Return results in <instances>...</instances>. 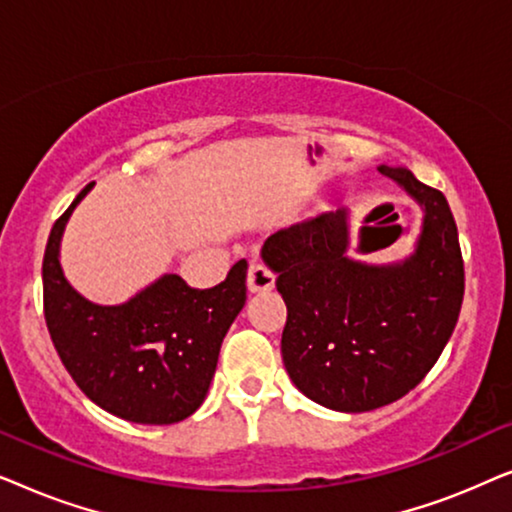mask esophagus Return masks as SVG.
Masks as SVG:
<instances>
[{"mask_svg":"<svg viewBox=\"0 0 512 512\" xmlns=\"http://www.w3.org/2000/svg\"><path fill=\"white\" fill-rule=\"evenodd\" d=\"M247 286L251 293H263L270 291L275 286V272H272L263 261H251L249 275H247Z\"/></svg>","mask_w":512,"mask_h":512,"instance_id":"obj_1","label":"esophagus"}]
</instances>
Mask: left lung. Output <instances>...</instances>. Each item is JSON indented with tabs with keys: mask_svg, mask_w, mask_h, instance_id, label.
<instances>
[{
	"mask_svg": "<svg viewBox=\"0 0 512 512\" xmlns=\"http://www.w3.org/2000/svg\"><path fill=\"white\" fill-rule=\"evenodd\" d=\"M424 207L417 249L396 265L352 261L347 216L319 214L263 244L286 303L282 356L314 403L368 412L415 389L443 354L464 300V258L445 195L382 165Z\"/></svg>",
	"mask_w": 512,
	"mask_h": 512,
	"instance_id": "obj_1",
	"label": "left lung"
}]
</instances>
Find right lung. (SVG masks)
<instances>
[{
  "label": "right lung",
  "instance_id": "add662e5",
  "mask_svg": "<svg viewBox=\"0 0 512 512\" xmlns=\"http://www.w3.org/2000/svg\"><path fill=\"white\" fill-rule=\"evenodd\" d=\"M88 184L53 223L44 265V317L67 373L90 401L137 424H174L205 401L221 342L247 300V261L212 289L165 275L123 305H95L67 284L60 237Z\"/></svg>",
  "mask_w": 512,
  "mask_h": 512
}]
</instances>
